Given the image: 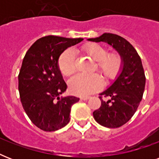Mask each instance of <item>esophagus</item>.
Returning a JSON list of instances; mask_svg holds the SVG:
<instances>
[{
    "instance_id": "esophagus-1",
    "label": "esophagus",
    "mask_w": 159,
    "mask_h": 159,
    "mask_svg": "<svg viewBox=\"0 0 159 159\" xmlns=\"http://www.w3.org/2000/svg\"><path fill=\"white\" fill-rule=\"evenodd\" d=\"M90 97H82L80 99L82 100V101H87V100L89 99Z\"/></svg>"
}]
</instances>
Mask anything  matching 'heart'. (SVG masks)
Returning <instances> with one entry per match:
<instances>
[{
	"label": "heart",
	"mask_w": 159,
	"mask_h": 159,
	"mask_svg": "<svg viewBox=\"0 0 159 159\" xmlns=\"http://www.w3.org/2000/svg\"><path fill=\"white\" fill-rule=\"evenodd\" d=\"M82 51L96 61L97 69L106 80L115 79L123 67V59L119 53H108L104 46L97 43H90L82 47ZM58 68L66 77L76 71L75 55L72 49L66 50L58 58ZM70 92L77 96H88L102 89L103 82L98 74H77L68 82Z\"/></svg>",
	"instance_id": "1"
}]
</instances>
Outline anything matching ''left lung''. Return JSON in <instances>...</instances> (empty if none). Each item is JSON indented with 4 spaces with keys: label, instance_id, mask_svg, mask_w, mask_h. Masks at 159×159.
<instances>
[{
    "label": "left lung",
    "instance_id": "left-lung-1",
    "mask_svg": "<svg viewBox=\"0 0 159 159\" xmlns=\"http://www.w3.org/2000/svg\"><path fill=\"white\" fill-rule=\"evenodd\" d=\"M88 40L106 42L123 59L120 74L111 87L100 94L102 105L93 112L94 119L101 125L118 128L132 118L143 98L146 78L141 58L132 44L117 34L105 33ZM102 95L109 97L108 101H103Z\"/></svg>",
    "mask_w": 159,
    "mask_h": 159
}]
</instances>
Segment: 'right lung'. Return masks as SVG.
I'll list each match as a JSON object with an SVG mask.
<instances>
[{
  "mask_svg": "<svg viewBox=\"0 0 159 159\" xmlns=\"http://www.w3.org/2000/svg\"><path fill=\"white\" fill-rule=\"evenodd\" d=\"M83 39L48 35L29 48L18 76L19 92L23 108L32 123L43 131H55L67 125L70 111L79 98L59 97L67 90L58 58L61 53Z\"/></svg>",
  "mask_w": 159,
  "mask_h": 159,
  "instance_id": "add662e5",
  "label": "right lung"
}]
</instances>
